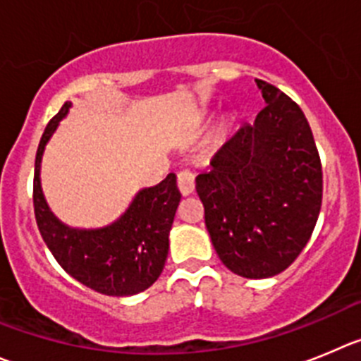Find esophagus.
<instances>
[{"mask_svg":"<svg viewBox=\"0 0 361 361\" xmlns=\"http://www.w3.org/2000/svg\"><path fill=\"white\" fill-rule=\"evenodd\" d=\"M178 188L183 196H188V194L194 192L196 188V181H194V174L190 171H181L178 173Z\"/></svg>","mask_w":361,"mask_h":361,"instance_id":"34e87169","label":"esophagus"}]
</instances>
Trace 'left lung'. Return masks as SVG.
Wrapping results in <instances>:
<instances>
[{"instance_id":"8db88e82","label":"left lung","mask_w":361,"mask_h":361,"mask_svg":"<svg viewBox=\"0 0 361 361\" xmlns=\"http://www.w3.org/2000/svg\"><path fill=\"white\" fill-rule=\"evenodd\" d=\"M255 82L266 106L214 154L196 192L221 262L241 277L268 279L310 241L322 207V164L298 104Z\"/></svg>"}]
</instances>
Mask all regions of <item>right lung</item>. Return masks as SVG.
I'll return each mask as SVG.
<instances>
[{
  "label": "right lung",
  "instance_id": "add662e5",
  "mask_svg": "<svg viewBox=\"0 0 361 361\" xmlns=\"http://www.w3.org/2000/svg\"><path fill=\"white\" fill-rule=\"evenodd\" d=\"M70 106L64 104L48 122L35 154L34 212L39 232L55 261L80 284L109 297L140 293L157 282L167 261L169 232L181 200L176 176L171 173L161 183L140 190L113 225L97 230L63 225L44 201L39 169L44 145Z\"/></svg>",
  "mask_w": 361,
  "mask_h": 361
}]
</instances>
